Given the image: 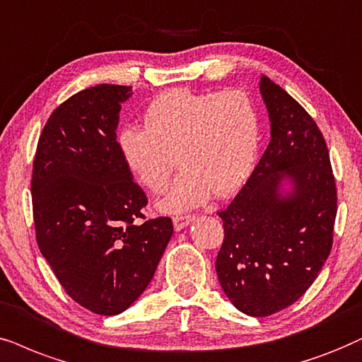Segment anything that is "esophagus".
<instances>
[{
    "label": "esophagus",
    "instance_id": "esophagus-1",
    "mask_svg": "<svg viewBox=\"0 0 362 362\" xmlns=\"http://www.w3.org/2000/svg\"><path fill=\"white\" fill-rule=\"evenodd\" d=\"M194 218L195 215H177V217H173V227H175V230H184L194 222Z\"/></svg>",
    "mask_w": 362,
    "mask_h": 362
}]
</instances>
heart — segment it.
<instances>
[{
  "label": "heart",
  "instance_id": "heart-1",
  "mask_svg": "<svg viewBox=\"0 0 362 362\" xmlns=\"http://www.w3.org/2000/svg\"><path fill=\"white\" fill-rule=\"evenodd\" d=\"M144 128L125 127L118 148L145 189L162 194L173 168L180 173L158 207H197L210 195H234L257 162L262 123L254 100L242 90H168L145 110Z\"/></svg>",
  "mask_w": 362,
  "mask_h": 362
}]
</instances>
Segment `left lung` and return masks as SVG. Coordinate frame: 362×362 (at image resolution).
<instances>
[{"mask_svg":"<svg viewBox=\"0 0 362 362\" xmlns=\"http://www.w3.org/2000/svg\"><path fill=\"white\" fill-rule=\"evenodd\" d=\"M259 91L271 141L232 204L218 212L223 244L215 260L232 304L265 317L313 286L332 247L336 184L326 141L305 110L267 76Z\"/></svg>","mask_w":362,"mask_h":362,"instance_id":"1","label":"left lung"}]
</instances>
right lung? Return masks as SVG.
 I'll use <instances>...</instances> for the list:
<instances>
[{"label":"right lung","mask_w":362,"mask_h":362,"mask_svg":"<svg viewBox=\"0 0 362 362\" xmlns=\"http://www.w3.org/2000/svg\"><path fill=\"white\" fill-rule=\"evenodd\" d=\"M130 86L81 90L52 113L33 162L36 242L75 303L100 315L127 310L147 289L172 239L167 217L147 221L144 190L117 141Z\"/></svg>","instance_id":"1"}]
</instances>
